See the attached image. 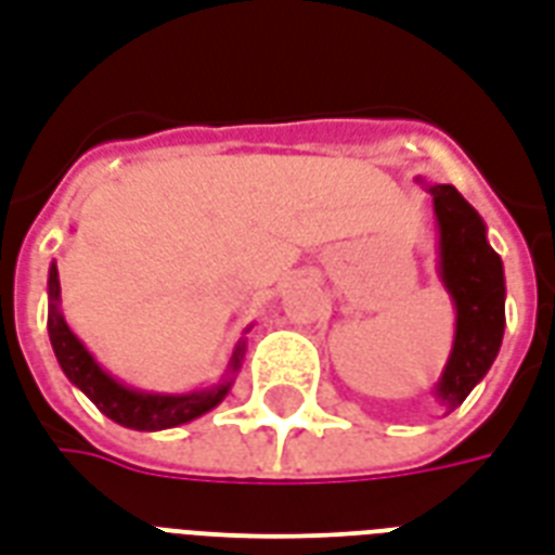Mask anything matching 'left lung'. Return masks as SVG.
Instances as JSON below:
<instances>
[{"instance_id": "1", "label": "left lung", "mask_w": 555, "mask_h": 555, "mask_svg": "<svg viewBox=\"0 0 555 555\" xmlns=\"http://www.w3.org/2000/svg\"><path fill=\"white\" fill-rule=\"evenodd\" d=\"M441 229V279L455 302V344L438 382V397L453 412L494 364L506 326L503 261L486 241V223L453 184L429 188Z\"/></svg>"}]
</instances>
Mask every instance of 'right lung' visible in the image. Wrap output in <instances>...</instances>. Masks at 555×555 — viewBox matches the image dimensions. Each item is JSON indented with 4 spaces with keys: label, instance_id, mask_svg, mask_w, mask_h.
Returning a JSON list of instances; mask_svg holds the SVG:
<instances>
[{
    "label": "right lung",
    "instance_id": "1",
    "mask_svg": "<svg viewBox=\"0 0 555 555\" xmlns=\"http://www.w3.org/2000/svg\"><path fill=\"white\" fill-rule=\"evenodd\" d=\"M59 302V267L52 264V270H49V340H52V350L59 356L61 371L67 373V379L73 385H79L81 391L93 400V405L105 417H111L114 424L126 426V429H141V433L170 429V426L188 424V421H194V417L205 414L208 409H215L229 393L232 379H223L215 388H208V391L179 393V397L138 393L122 388L120 382H114L108 373L102 371L100 364L93 361V356L81 347V340L69 332ZM241 359H244V347H237L232 361H229V373H235L241 367Z\"/></svg>",
    "mask_w": 555,
    "mask_h": 555
}]
</instances>
